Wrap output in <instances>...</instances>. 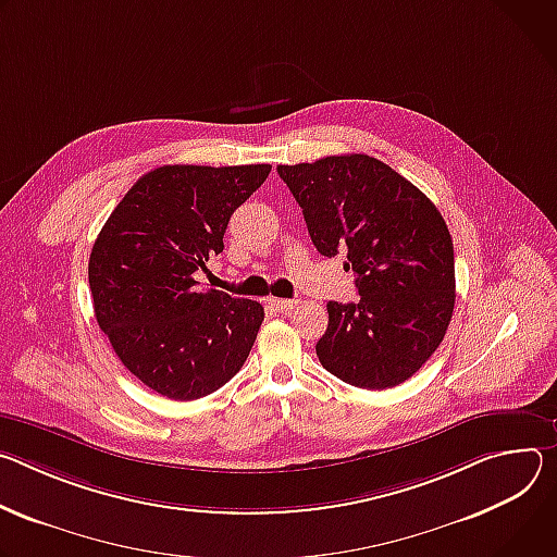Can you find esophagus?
<instances>
[{
  "instance_id": "esophagus-1",
  "label": "esophagus",
  "mask_w": 557,
  "mask_h": 557,
  "mask_svg": "<svg viewBox=\"0 0 557 557\" xmlns=\"http://www.w3.org/2000/svg\"><path fill=\"white\" fill-rule=\"evenodd\" d=\"M268 302L274 307L276 312H283V314L292 312L294 307H296V300H294V298H268Z\"/></svg>"
}]
</instances>
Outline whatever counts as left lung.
I'll use <instances>...</instances> for the list:
<instances>
[{
	"label": "left lung",
	"mask_w": 557,
	"mask_h": 557,
	"mask_svg": "<svg viewBox=\"0 0 557 557\" xmlns=\"http://www.w3.org/2000/svg\"><path fill=\"white\" fill-rule=\"evenodd\" d=\"M317 250L345 255L356 302H327L321 364L362 389H389L443 343L456 302L454 243L438 208L369 154L278 165Z\"/></svg>",
	"instance_id": "obj_1"
}]
</instances>
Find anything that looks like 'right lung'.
I'll use <instances>...</instances> for the list:
<instances>
[{
  "instance_id": "add662e5",
  "label": "right lung",
  "mask_w": 557,
  "mask_h": 557,
  "mask_svg": "<svg viewBox=\"0 0 557 557\" xmlns=\"http://www.w3.org/2000/svg\"><path fill=\"white\" fill-rule=\"evenodd\" d=\"M272 165H161L144 174L101 227L88 263L95 317L146 387L197 400L223 387L257 341L263 305L197 292L195 272L223 252L234 210Z\"/></svg>"
}]
</instances>
